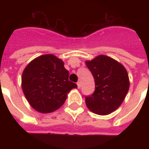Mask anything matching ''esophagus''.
I'll return each instance as SVG.
<instances>
[{
    "mask_svg": "<svg viewBox=\"0 0 149 149\" xmlns=\"http://www.w3.org/2000/svg\"><path fill=\"white\" fill-rule=\"evenodd\" d=\"M77 88H78V89H80V88L81 87V83H80V82H77Z\"/></svg>",
    "mask_w": 149,
    "mask_h": 149,
    "instance_id": "34e87169",
    "label": "esophagus"
}]
</instances>
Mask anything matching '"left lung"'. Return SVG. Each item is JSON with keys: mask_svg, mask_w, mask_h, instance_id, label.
I'll list each match as a JSON object with an SVG mask.
<instances>
[{"mask_svg": "<svg viewBox=\"0 0 149 149\" xmlns=\"http://www.w3.org/2000/svg\"><path fill=\"white\" fill-rule=\"evenodd\" d=\"M86 65L93 74L95 90L85 98L89 110L104 116L115 111L123 102L130 86L128 74L120 63L105 55H99Z\"/></svg>", "mask_w": 149, "mask_h": 149, "instance_id": "left-lung-1", "label": "left lung"}]
</instances>
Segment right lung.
I'll return each mask as SVG.
<instances>
[{
	"instance_id": "add662e5",
	"label": "right lung",
	"mask_w": 149,
	"mask_h": 149,
	"mask_svg": "<svg viewBox=\"0 0 149 149\" xmlns=\"http://www.w3.org/2000/svg\"><path fill=\"white\" fill-rule=\"evenodd\" d=\"M64 63L53 54L39 56L23 71L22 86L30 105L34 110L48 113L64 104L67 95L77 84L68 81Z\"/></svg>"
}]
</instances>
